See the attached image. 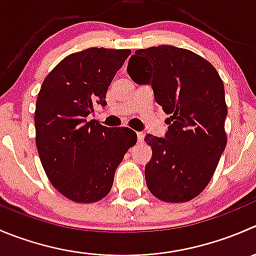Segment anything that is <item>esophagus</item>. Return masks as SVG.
Segmentation results:
<instances>
[{
	"instance_id": "34e87169",
	"label": "esophagus",
	"mask_w": 256,
	"mask_h": 256,
	"mask_svg": "<svg viewBox=\"0 0 256 256\" xmlns=\"http://www.w3.org/2000/svg\"><path fill=\"white\" fill-rule=\"evenodd\" d=\"M144 132H138V142H142L144 141Z\"/></svg>"
}]
</instances>
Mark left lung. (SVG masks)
I'll use <instances>...</instances> for the list:
<instances>
[{
  "label": "left lung",
  "mask_w": 256,
  "mask_h": 256,
  "mask_svg": "<svg viewBox=\"0 0 256 256\" xmlns=\"http://www.w3.org/2000/svg\"><path fill=\"white\" fill-rule=\"evenodd\" d=\"M128 74L151 85L155 101L170 118L165 138L148 134L152 156L145 166L151 194L166 202H185L206 188L226 146L224 84L209 61L185 48L138 50Z\"/></svg>",
  "instance_id": "obj_1"
}]
</instances>
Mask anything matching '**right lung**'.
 Returning <instances> with one entry per match:
<instances>
[{
  "label": "right lung",
  "instance_id": "obj_1",
  "mask_svg": "<svg viewBox=\"0 0 256 256\" xmlns=\"http://www.w3.org/2000/svg\"><path fill=\"white\" fill-rule=\"evenodd\" d=\"M130 50L91 48L62 60L36 101L34 128L41 164L54 188L76 202H95L112 188L124 155L138 140L128 128H108L88 116L106 106V92Z\"/></svg>",
  "mask_w": 256,
  "mask_h": 256
}]
</instances>
